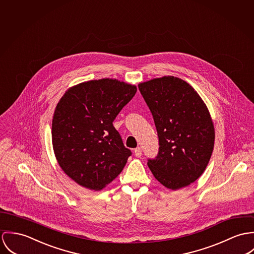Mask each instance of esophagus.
<instances>
[{
  "instance_id": "esophagus-1",
  "label": "esophagus",
  "mask_w": 254,
  "mask_h": 254,
  "mask_svg": "<svg viewBox=\"0 0 254 254\" xmlns=\"http://www.w3.org/2000/svg\"><path fill=\"white\" fill-rule=\"evenodd\" d=\"M134 155H135V157H137V158L141 157V155H142V151H141L140 147H137V148H135V149H134Z\"/></svg>"
}]
</instances>
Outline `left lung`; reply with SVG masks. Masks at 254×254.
Wrapping results in <instances>:
<instances>
[{"instance_id": "1", "label": "left lung", "mask_w": 254, "mask_h": 254, "mask_svg": "<svg viewBox=\"0 0 254 254\" xmlns=\"http://www.w3.org/2000/svg\"><path fill=\"white\" fill-rule=\"evenodd\" d=\"M141 94L153 115L159 153L148 160L155 178L177 190L195 182L214 147V127L197 91L185 81L165 76L140 83Z\"/></svg>"}]
</instances>
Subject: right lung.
<instances>
[{
  "mask_svg": "<svg viewBox=\"0 0 254 254\" xmlns=\"http://www.w3.org/2000/svg\"><path fill=\"white\" fill-rule=\"evenodd\" d=\"M136 90L101 79L74 85L60 98L52 125L54 151L60 168L79 185L99 191L125 168L131 152L113 122Z\"/></svg>",
  "mask_w": 254,
  "mask_h": 254,
  "instance_id": "1",
  "label": "right lung"
}]
</instances>
